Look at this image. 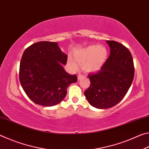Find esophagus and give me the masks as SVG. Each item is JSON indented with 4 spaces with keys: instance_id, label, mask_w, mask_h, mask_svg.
<instances>
[{
    "instance_id": "esophagus-1",
    "label": "esophagus",
    "mask_w": 149,
    "mask_h": 149,
    "mask_svg": "<svg viewBox=\"0 0 149 149\" xmlns=\"http://www.w3.org/2000/svg\"><path fill=\"white\" fill-rule=\"evenodd\" d=\"M83 77H84V75H81V74H79V75H78V76H77V79L80 80L81 79H82Z\"/></svg>"
}]
</instances>
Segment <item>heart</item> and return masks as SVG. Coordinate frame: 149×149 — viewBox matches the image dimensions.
<instances>
[{"label":"heart","mask_w":149,"mask_h":149,"mask_svg":"<svg viewBox=\"0 0 149 149\" xmlns=\"http://www.w3.org/2000/svg\"><path fill=\"white\" fill-rule=\"evenodd\" d=\"M108 51L102 45H91L79 50L74 55L78 64L83 65L82 68L85 72L95 73L102 68L107 62ZM74 59L69 58L68 62L74 69H77V64Z\"/></svg>","instance_id":"heart-1"}]
</instances>
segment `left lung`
Returning <instances> with one entry per match:
<instances>
[{
	"mask_svg": "<svg viewBox=\"0 0 149 149\" xmlns=\"http://www.w3.org/2000/svg\"><path fill=\"white\" fill-rule=\"evenodd\" d=\"M110 54L97 74L88 75L90 87L84 92L92 107L107 109L114 107L125 97L133 82L135 69L132 54L123 45L107 41Z\"/></svg>",
	"mask_w": 149,
	"mask_h": 149,
	"instance_id": "8db88e82",
	"label": "left lung"
}]
</instances>
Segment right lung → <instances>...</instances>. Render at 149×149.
Masks as SVG:
<instances>
[{
    "mask_svg": "<svg viewBox=\"0 0 149 149\" xmlns=\"http://www.w3.org/2000/svg\"><path fill=\"white\" fill-rule=\"evenodd\" d=\"M67 58L56 42H38L25 50L19 65V81L35 104H58L65 98L69 85L77 81L76 75H70L63 68Z\"/></svg>",
    "mask_w": 149,
    "mask_h": 149,
    "instance_id": "1",
    "label": "right lung"
}]
</instances>
